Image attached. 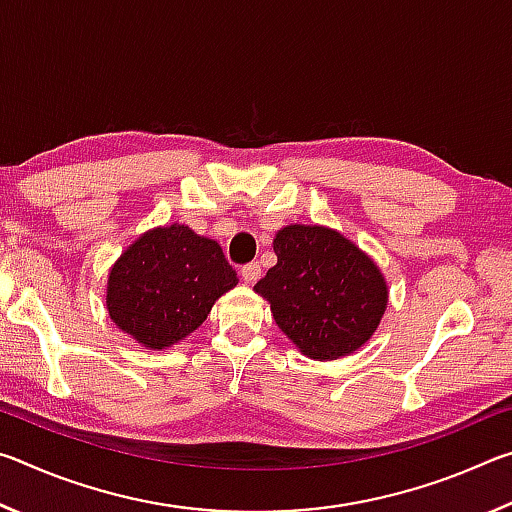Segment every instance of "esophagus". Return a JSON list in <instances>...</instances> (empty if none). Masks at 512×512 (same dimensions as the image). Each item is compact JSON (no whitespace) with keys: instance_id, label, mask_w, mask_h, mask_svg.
<instances>
[{"instance_id":"1","label":"esophagus","mask_w":512,"mask_h":512,"mask_svg":"<svg viewBox=\"0 0 512 512\" xmlns=\"http://www.w3.org/2000/svg\"><path fill=\"white\" fill-rule=\"evenodd\" d=\"M259 275H262V268H259L257 262L241 266V280H244L246 284H255L259 280Z\"/></svg>"}]
</instances>
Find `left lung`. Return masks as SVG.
Listing matches in <instances>:
<instances>
[{"label":"left lung","instance_id":"8db88e82","mask_svg":"<svg viewBox=\"0 0 512 512\" xmlns=\"http://www.w3.org/2000/svg\"><path fill=\"white\" fill-rule=\"evenodd\" d=\"M277 264L255 284L298 352L334 361L366 345L384 318L388 284L375 259L327 225L275 232Z\"/></svg>","mask_w":512,"mask_h":512}]
</instances>
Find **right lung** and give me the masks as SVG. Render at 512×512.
<instances>
[{"label": "right lung", "instance_id": "obj_1", "mask_svg": "<svg viewBox=\"0 0 512 512\" xmlns=\"http://www.w3.org/2000/svg\"><path fill=\"white\" fill-rule=\"evenodd\" d=\"M237 282L214 239L185 223L158 225L110 266L106 309L142 348L167 350L201 327L214 302Z\"/></svg>", "mask_w": 512, "mask_h": 512}]
</instances>
